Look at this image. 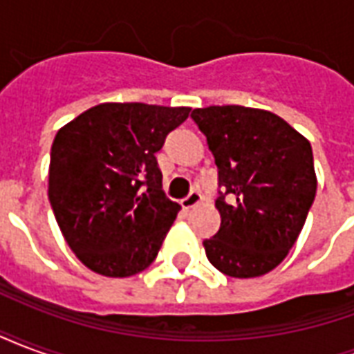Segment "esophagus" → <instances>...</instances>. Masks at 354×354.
Here are the masks:
<instances>
[{
    "mask_svg": "<svg viewBox=\"0 0 354 354\" xmlns=\"http://www.w3.org/2000/svg\"><path fill=\"white\" fill-rule=\"evenodd\" d=\"M201 199H203V197H201L199 192H192L185 199H182V208H184V210H189V208L197 207L201 203Z\"/></svg>",
    "mask_w": 354,
    "mask_h": 354,
    "instance_id": "34e87169",
    "label": "esophagus"
}]
</instances>
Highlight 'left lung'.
Segmentation results:
<instances>
[{"instance_id": "left-lung-1", "label": "left lung", "mask_w": 354, "mask_h": 354, "mask_svg": "<svg viewBox=\"0 0 354 354\" xmlns=\"http://www.w3.org/2000/svg\"><path fill=\"white\" fill-rule=\"evenodd\" d=\"M207 136L222 187L208 261L227 277L252 279L279 266L309 214L317 174L309 140L271 111L208 106L192 111Z\"/></svg>"}]
</instances>
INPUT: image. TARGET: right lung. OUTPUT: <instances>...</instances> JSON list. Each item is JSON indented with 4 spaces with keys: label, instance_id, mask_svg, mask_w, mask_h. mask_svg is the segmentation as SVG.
I'll use <instances>...</instances> for the list:
<instances>
[{
    "label": "right lung",
    "instance_id": "right-lung-1",
    "mask_svg": "<svg viewBox=\"0 0 354 354\" xmlns=\"http://www.w3.org/2000/svg\"><path fill=\"white\" fill-rule=\"evenodd\" d=\"M189 111L106 102L57 132L50 207L68 246L91 271L131 277L157 258L180 205L162 192L155 153Z\"/></svg>",
    "mask_w": 354,
    "mask_h": 354
}]
</instances>
